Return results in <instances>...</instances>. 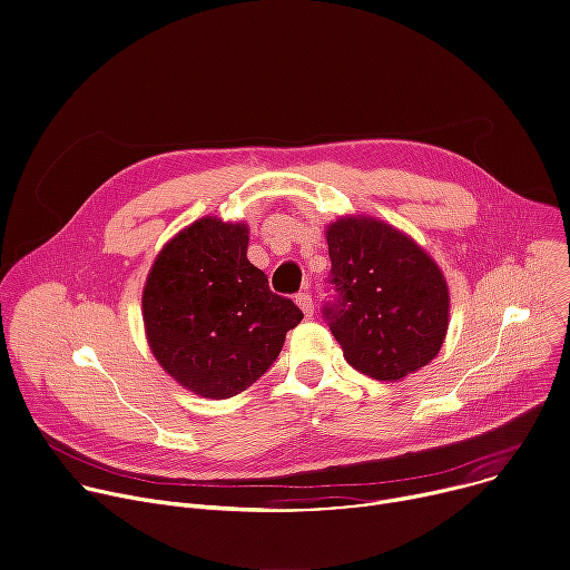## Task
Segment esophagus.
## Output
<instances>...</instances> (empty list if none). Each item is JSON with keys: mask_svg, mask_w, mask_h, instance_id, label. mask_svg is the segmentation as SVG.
I'll return each instance as SVG.
<instances>
[{"mask_svg": "<svg viewBox=\"0 0 570 570\" xmlns=\"http://www.w3.org/2000/svg\"><path fill=\"white\" fill-rule=\"evenodd\" d=\"M295 302H297V306L302 308L306 318L314 316V297H312V295H308V293H299V295L295 297Z\"/></svg>", "mask_w": 570, "mask_h": 570, "instance_id": "34e87169", "label": "esophagus"}]
</instances>
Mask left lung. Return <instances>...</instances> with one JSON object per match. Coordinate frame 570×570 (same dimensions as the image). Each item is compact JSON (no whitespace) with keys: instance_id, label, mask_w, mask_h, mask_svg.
Instances as JSON below:
<instances>
[{"instance_id":"8db88e82","label":"left lung","mask_w":570,"mask_h":570,"mask_svg":"<svg viewBox=\"0 0 570 570\" xmlns=\"http://www.w3.org/2000/svg\"><path fill=\"white\" fill-rule=\"evenodd\" d=\"M327 245L334 295L323 316L347 364L380 382L428 366L448 332L450 295L425 249L373 218L336 220Z\"/></svg>"}]
</instances>
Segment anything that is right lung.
Segmentation results:
<instances>
[{"mask_svg":"<svg viewBox=\"0 0 570 570\" xmlns=\"http://www.w3.org/2000/svg\"><path fill=\"white\" fill-rule=\"evenodd\" d=\"M142 321L159 364L204 397H232L279 356L302 312L247 262V227L202 218L154 262Z\"/></svg>","mask_w":570,"mask_h":570,"instance_id":"1","label":"right lung"}]
</instances>
